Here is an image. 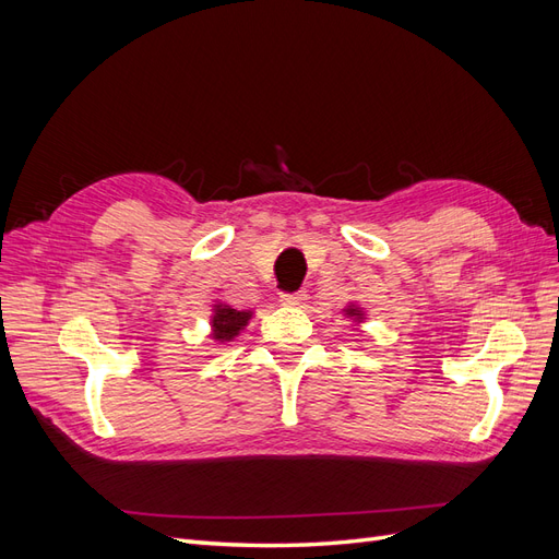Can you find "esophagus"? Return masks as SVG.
I'll list each match as a JSON object with an SVG mask.
<instances>
[{"instance_id": "34e87169", "label": "esophagus", "mask_w": 559, "mask_h": 559, "mask_svg": "<svg viewBox=\"0 0 559 559\" xmlns=\"http://www.w3.org/2000/svg\"><path fill=\"white\" fill-rule=\"evenodd\" d=\"M306 300H308V294H306V292L282 294V296H280V302H282V306H286V308H302V306H306Z\"/></svg>"}]
</instances>
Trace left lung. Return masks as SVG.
Returning <instances> with one entry per match:
<instances>
[{
	"label": "left lung",
	"instance_id": "obj_1",
	"mask_svg": "<svg viewBox=\"0 0 559 559\" xmlns=\"http://www.w3.org/2000/svg\"><path fill=\"white\" fill-rule=\"evenodd\" d=\"M343 314L347 317V319H352L354 324H364V319H366V312H364V308H359L357 302H347V306L343 308Z\"/></svg>",
	"mask_w": 559,
	"mask_h": 559
}]
</instances>
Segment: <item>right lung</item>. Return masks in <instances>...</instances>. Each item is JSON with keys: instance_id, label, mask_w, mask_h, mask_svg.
I'll return each mask as SVG.
<instances>
[{"instance_id": "add662e5", "label": "right lung", "mask_w": 559, "mask_h": 559, "mask_svg": "<svg viewBox=\"0 0 559 559\" xmlns=\"http://www.w3.org/2000/svg\"><path fill=\"white\" fill-rule=\"evenodd\" d=\"M251 317V310H238L228 306V302L214 300L210 314V337L218 345H228L249 326Z\"/></svg>"}]
</instances>
